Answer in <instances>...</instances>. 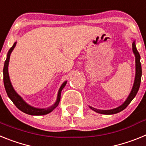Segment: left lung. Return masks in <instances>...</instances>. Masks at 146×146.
<instances>
[{"label":"left lung","mask_w":146,"mask_h":146,"mask_svg":"<svg viewBox=\"0 0 146 146\" xmlns=\"http://www.w3.org/2000/svg\"><path fill=\"white\" fill-rule=\"evenodd\" d=\"M132 51H133V53L135 56V81H134L133 87L131 88V92H130V94H129L128 97L126 98V101H125L123 104H121V105H120L119 107L112 110H99L96 109V108H93V107L91 106H89V108H91L92 110H94V111L96 112V113H100V114H115V113H120L121 111L123 110L129 104V103L132 101V99L135 97L137 93L139 88H140L142 77V68L141 64H140V55L136 48V44H135V39H134L133 42H132Z\"/></svg>","instance_id":"obj_1"}]
</instances>
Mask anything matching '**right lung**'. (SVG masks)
Here are the masks:
<instances>
[{
  "mask_svg": "<svg viewBox=\"0 0 146 146\" xmlns=\"http://www.w3.org/2000/svg\"><path fill=\"white\" fill-rule=\"evenodd\" d=\"M17 44V42H15L13 44L12 47L10 48V50L8 52L7 56H6V59L5 60L4 66H3V83H4L5 89H6V94H7L8 96L11 99L13 103L15 104V106L18 108V109L21 110L23 113H26L28 115H47L48 113H51V112L55 109L56 107L58 105L59 102H60V94L64 87H65L67 81L63 82V84L60 87L58 92L57 99L55 102L52 104V106L49 107L47 108H34L33 106H31L30 104H28L21 97V96L16 92L14 88H13L11 82L10 81L9 74V63L10 55H11V52L13 50L15 49V46Z\"/></svg>",
  "mask_w": 146,
  "mask_h": 146,
  "instance_id": "right-lung-1",
  "label": "right lung"
}]
</instances>
